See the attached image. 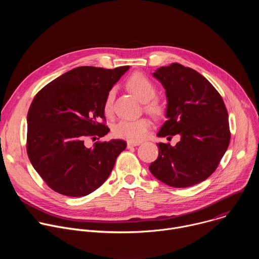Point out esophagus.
Listing matches in <instances>:
<instances>
[{"label":"esophagus","mask_w":259,"mask_h":259,"mask_svg":"<svg viewBox=\"0 0 259 259\" xmlns=\"http://www.w3.org/2000/svg\"><path fill=\"white\" fill-rule=\"evenodd\" d=\"M139 144H140V142H137V141H127V146L129 147V149L133 146H137Z\"/></svg>","instance_id":"obj_1"}]
</instances>
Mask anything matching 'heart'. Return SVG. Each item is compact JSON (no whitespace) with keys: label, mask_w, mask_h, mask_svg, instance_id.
I'll list each match as a JSON object with an SVG mask.
<instances>
[{"label":"heart","mask_w":259,"mask_h":259,"mask_svg":"<svg viewBox=\"0 0 259 259\" xmlns=\"http://www.w3.org/2000/svg\"><path fill=\"white\" fill-rule=\"evenodd\" d=\"M128 89L142 102H144V108L155 117H161L165 112L164 104L157 98V87L151 79L144 76L143 73L136 72L127 81ZM115 91L109 90L105 96L103 103V110L105 115L109 116L113 113ZM151 128V121L146 118H140L136 120H122L118 122L113 129V133L116 137L124 138L129 141H139L143 139Z\"/></svg>","instance_id":"obj_1"}]
</instances>
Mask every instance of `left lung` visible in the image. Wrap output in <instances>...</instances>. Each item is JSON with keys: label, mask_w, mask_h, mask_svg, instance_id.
Listing matches in <instances>:
<instances>
[{"label": "left lung", "mask_w": 259, "mask_h": 259, "mask_svg": "<svg viewBox=\"0 0 259 259\" xmlns=\"http://www.w3.org/2000/svg\"><path fill=\"white\" fill-rule=\"evenodd\" d=\"M166 90L167 121L158 136L180 135L175 146L160 142L152 174L173 188H189L207 179L227 152L229 115L218 91L201 73L179 63L154 73Z\"/></svg>", "instance_id": "1"}]
</instances>
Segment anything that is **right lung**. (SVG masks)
Listing matches in <instances>:
<instances>
[{"instance_id":"1","label":"right lung","mask_w":259,"mask_h":259,"mask_svg":"<svg viewBox=\"0 0 259 259\" xmlns=\"http://www.w3.org/2000/svg\"><path fill=\"white\" fill-rule=\"evenodd\" d=\"M128 69V65L79 66L35 94L27 113L26 152L54 192L68 197L89 195L107 179L126 149L121 139L96 141L91 147L86 140L108 133L104 99Z\"/></svg>"}]
</instances>
